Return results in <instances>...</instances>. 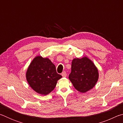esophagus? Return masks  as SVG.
Returning a JSON list of instances; mask_svg holds the SVG:
<instances>
[{
    "label": "esophagus",
    "mask_w": 123,
    "mask_h": 123,
    "mask_svg": "<svg viewBox=\"0 0 123 123\" xmlns=\"http://www.w3.org/2000/svg\"><path fill=\"white\" fill-rule=\"evenodd\" d=\"M62 76L63 77H66L67 76V73L66 72H63V73H62Z\"/></svg>",
    "instance_id": "obj_1"
}]
</instances>
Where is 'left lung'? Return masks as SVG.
<instances>
[{
	"label": "left lung",
	"mask_w": 123,
	"mask_h": 123,
	"mask_svg": "<svg viewBox=\"0 0 123 123\" xmlns=\"http://www.w3.org/2000/svg\"><path fill=\"white\" fill-rule=\"evenodd\" d=\"M69 79L77 91L86 93L94 87L99 79L98 69L87 56L72 60Z\"/></svg>",
	"instance_id": "8db88e82"
}]
</instances>
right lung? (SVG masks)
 <instances>
[{"label": "right lung", "instance_id": "right-lung-1", "mask_svg": "<svg viewBox=\"0 0 123 123\" xmlns=\"http://www.w3.org/2000/svg\"><path fill=\"white\" fill-rule=\"evenodd\" d=\"M26 79L33 90L39 94L46 95L55 88L57 81L62 78L57 73L55 64L47 57L37 56L29 64Z\"/></svg>", "mask_w": 123, "mask_h": 123}]
</instances>
